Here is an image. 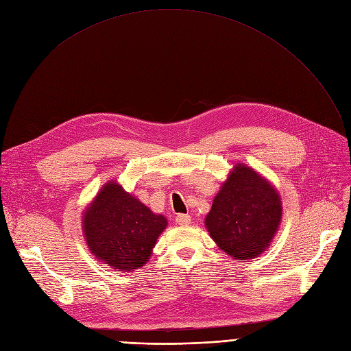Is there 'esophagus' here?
<instances>
[{
  "label": "esophagus",
  "instance_id": "34e87169",
  "mask_svg": "<svg viewBox=\"0 0 351 351\" xmlns=\"http://www.w3.org/2000/svg\"><path fill=\"white\" fill-rule=\"evenodd\" d=\"M176 223L178 226H189L191 223V217L189 214H177Z\"/></svg>",
  "mask_w": 351,
  "mask_h": 351
}]
</instances>
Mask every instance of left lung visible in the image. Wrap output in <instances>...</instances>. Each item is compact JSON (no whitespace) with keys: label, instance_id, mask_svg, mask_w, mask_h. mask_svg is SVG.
<instances>
[{"label":"left lung","instance_id":"obj_1","mask_svg":"<svg viewBox=\"0 0 351 351\" xmlns=\"http://www.w3.org/2000/svg\"><path fill=\"white\" fill-rule=\"evenodd\" d=\"M280 219L281 203L276 190L250 167L239 164L215 195L206 226L227 254L247 260L265 252Z\"/></svg>","mask_w":351,"mask_h":351}]
</instances>
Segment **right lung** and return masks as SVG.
Listing matches in <instances>:
<instances>
[{
  "mask_svg": "<svg viewBox=\"0 0 351 351\" xmlns=\"http://www.w3.org/2000/svg\"><path fill=\"white\" fill-rule=\"evenodd\" d=\"M167 226L117 182L99 191L84 215V236L91 253L106 264L130 271L145 264Z\"/></svg>",
  "mask_w": 351,
  "mask_h": 351,
  "instance_id": "right-lung-1",
  "label": "right lung"
}]
</instances>
